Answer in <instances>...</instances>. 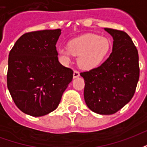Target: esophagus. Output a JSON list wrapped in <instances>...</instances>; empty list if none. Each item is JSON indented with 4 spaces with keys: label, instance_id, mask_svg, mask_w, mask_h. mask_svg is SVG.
Listing matches in <instances>:
<instances>
[{
    "label": "esophagus",
    "instance_id": "esophagus-1",
    "mask_svg": "<svg viewBox=\"0 0 147 147\" xmlns=\"http://www.w3.org/2000/svg\"><path fill=\"white\" fill-rule=\"evenodd\" d=\"M80 76V71H76V70L74 71L73 78H77V77H79Z\"/></svg>",
    "mask_w": 147,
    "mask_h": 147
}]
</instances>
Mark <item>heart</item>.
Segmentation results:
<instances>
[{"mask_svg":"<svg viewBox=\"0 0 147 147\" xmlns=\"http://www.w3.org/2000/svg\"><path fill=\"white\" fill-rule=\"evenodd\" d=\"M111 42L107 38L94 34H86L70 40L67 47H59L57 53L62 64L71 62V56L78 57V64L83 69L98 67L108 57Z\"/></svg>","mask_w":147,"mask_h":147,"instance_id":"heart-1","label":"heart"}]
</instances>
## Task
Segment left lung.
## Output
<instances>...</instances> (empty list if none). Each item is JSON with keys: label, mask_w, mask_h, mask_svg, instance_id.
<instances>
[{"label": "left lung", "mask_w": 147, "mask_h": 147, "mask_svg": "<svg viewBox=\"0 0 147 147\" xmlns=\"http://www.w3.org/2000/svg\"><path fill=\"white\" fill-rule=\"evenodd\" d=\"M113 38V52L99 67L81 72L84 99L96 113L111 115L127 104L136 92L139 78V54L129 35L105 28Z\"/></svg>", "instance_id": "obj_1"}]
</instances>
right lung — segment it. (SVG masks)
<instances>
[{"label":"right lung","instance_id":"obj_1","mask_svg":"<svg viewBox=\"0 0 147 147\" xmlns=\"http://www.w3.org/2000/svg\"><path fill=\"white\" fill-rule=\"evenodd\" d=\"M61 29L23 34L8 56L7 85L23 113L42 117L57 108L73 71L58 61L56 48Z\"/></svg>","mask_w":147,"mask_h":147}]
</instances>
